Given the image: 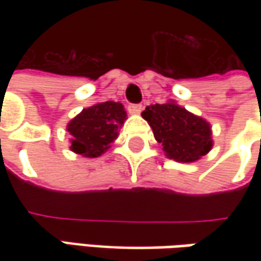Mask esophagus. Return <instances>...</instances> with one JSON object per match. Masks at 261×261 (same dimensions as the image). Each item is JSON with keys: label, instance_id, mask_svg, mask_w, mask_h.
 <instances>
[{"label": "esophagus", "instance_id": "34e87169", "mask_svg": "<svg viewBox=\"0 0 261 261\" xmlns=\"http://www.w3.org/2000/svg\"><path fill=\"white\" fill-rule=\"evenodd\" d=\"M127 110H129V113H132V115H141V112L144 110V106L142 105H129Z\"/></svg>", "mask_w": 261, "mask_h": 261}]
</instances>
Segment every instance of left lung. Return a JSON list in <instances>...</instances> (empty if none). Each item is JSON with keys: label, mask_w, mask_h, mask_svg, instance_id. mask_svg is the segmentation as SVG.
Returning <instances> with one entry per match:
<instances>
[{"label": "left lung", "mask_w": 261, "mask_h": 261, "mask_svg": "<svg viewBox=\"0 0 261 261\" xmlns=\"http://www.w3.org/2000/svg\"><path fill=\"white\" fill-rule=\"evenodd\" d=\"M142 117L152 127L166 155L178 163H193L214 145L211 125L174 101L148 106Z\"/></svg>", "instance_id": "obj_1"}]
</instances>
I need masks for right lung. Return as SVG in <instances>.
Segmentation results:
<instances>
[{
  "label": "right lung",
  "mask_w": 261,
  "mask_h": 261,
  "mask_svg": "<svg viewBox=\"0 0 261 261\" xmlns=\"http://www.w3.org/2000/svg\"><path fill=\"white\" fill-rule=\"evenodd\" d=\"M125 120L126 112L122 103L103 101L84 109L66 127L72 136L71 151L87 158L105 154L115 142Z\"/></svg>",
  "instance_id": "obj_1"
}]
</instances>
